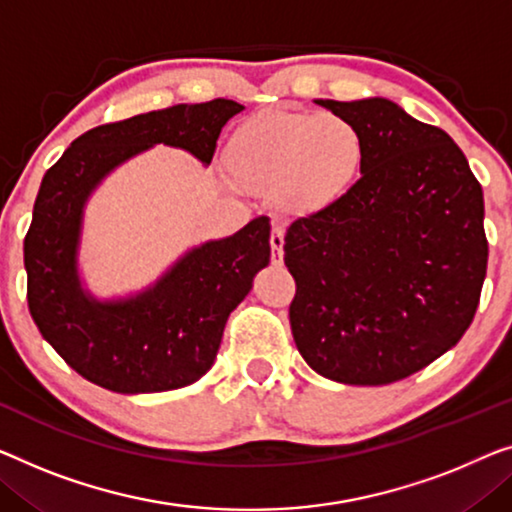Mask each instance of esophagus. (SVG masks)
I'll use <instances>...</instances> for the list:
<instances>
[{
  "label": "esophagus",
  "instance_id": "esophagus-1",
  "mask_svg": "<svg viewBox=\"0 0 512 512\" xmlns=\"http://www.w3.org/2000/svg\"><path fill=\"white\" fill-rule=\"evenodd\" d=\"M282 246H285V230H282V225H273L271 230V262L273 264H282Z\"/></svg>",
  "mask_w": 512,
  "mask_h": 512
}]
</instances>
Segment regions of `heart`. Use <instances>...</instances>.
<instances>
[{"label":"heart","mask_w":512,"mask_h":512,"mask_svg":"<svg viewBox=\"0 0 512 512\" xmlns=\"http://www.w3.org/2000/svg\"><path fill=\"white\" fill-rule=\"evenodd\" d=\"M363 135L331 112L262 110L241 121L227 140V167L236 186L273 193L285 211L335 207L361 179Z\"/></svg>","instance_id":"obj_1"}]
</instances>
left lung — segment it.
Instances as JSON below:
<instances>
[{
	"instance_id": "8db88e82",
	"label": "left lung",
	"mask_w": 512,
	"mask_h": 512,
	"mask_svg": "<svg viewBox=\"0 0 512 512\" xmlns=\"http://www.w3.org/2000/svg\"><path fill=\"white\" fill-rule=\"evenodd\" d=\"M315 103L361 131L365 160L345 200L289 225V324L322 377L384 386L437 361L474 322L483 188L451 135L388 98Z\"/></svg>"
}]
</instances>
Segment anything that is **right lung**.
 <instances>
[{
	"label": "right lung",
	"mask_w": 512,
	"mask_h": 512,
	"mask_svg": "<svg viewBox=\"0 0 512 512\" xmlns=\"http://www.w3.org/2000/svg\"><path fill=\"white\" fill-rule=\"evenodd\" d=\"M241 110L216 98L96 126L45 172L25 236L27 303L43 338L91 384L114 393L174 391L216 361L227 317L271 259L269 218L188 250L126 299L98 301L82 287L78 248L85 204L114 167L154 144L209 165L220 131Z\"/></svg>",
	"instance_id": "1"
}]
</instances>
